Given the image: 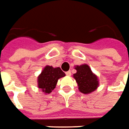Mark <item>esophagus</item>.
Returning <instances> with one entry per match:
<instances>
[{"mask_svg":"<svg viewBox=\"0 0 129 129\" xmlns=\"http://www.w3.org/2000/svg\"><path fill=\"white\" fill-rule=\"evenodd\" d=\"M65 74L67 75V76H70L71 75V72L70 71H67V72H65Z\"/></svg>","mask_w":129,"mask_h":129,"instance_id":"esophagus-1","label":"esophagus"}]
</instances>
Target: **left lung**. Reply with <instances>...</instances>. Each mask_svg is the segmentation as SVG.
<instances>
[{
  "mask_svg": "<svg viewBox=\"0 0 129 129\" xmlns=\"http://www.w3.org/2000/svg\"><path fill=\"white\" fill-rule=\"evenodd\" d=\"M77 72L73 75L78 85V89L82 93L90 94L95 90L99 85L98 78L92 72L90 67L84 64L75 67Z\"/></svg>",
  "mask_w": 129,
  "mask_h": 129,
  "instance_id": "8db88e82",
  "label": "left lung"
}]
</instances>
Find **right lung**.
Listing matches in <instances>:
<instances>
[{"instance_id": "1", "label": "right lung", "mask_w": 129, "mask_h": 129, "mask_svg": "<svg viewBox=\"0 0 129 129\" xmlns=\"http://www.w3.org/2000/svg\"><path fill=\"white\" fill-rule=\"evenodd\" d=\"M64 76V72L59 67L47 65L38 77V87L45 94H49L55 88L58 80Z\"/></svg>"}]
</instances>
